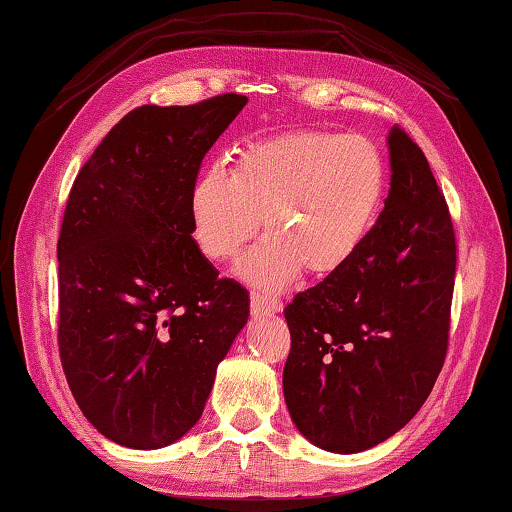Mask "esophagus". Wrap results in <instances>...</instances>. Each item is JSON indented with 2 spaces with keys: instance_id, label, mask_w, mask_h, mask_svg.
<instances>
[{
  "instance_id": "34e87169",
  "label": "esophagus",
  "mask_w": 512,
  "mask_h": 512,
  "mask_svg": "<svg viewBox=\"0 0 512 512\" xmlns=\"http://www.w3.org/2000/svg\"><path fill=\"white\" fill-rule=\"evenodd\" d=\"M250 309H253L255 316H266V314H275V311H280L282 302L275 296H271V293L253 291L250 293Z\"/></svg>"
}]
</instances>
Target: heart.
I'll list each match as a JSON object with an SVG mask.
<instances>
[{
	"label": "heart",
	"instance_id": "1",
	"mask_svg": "<svg viewBox=\"0 0 512 512\" xmlns=\"http://www.w3.org/2000/svg\"><path fill=\"white\" fill-rule=\"evenodd\" d=\"M386 192V162L366 135L300 128L241 146L225 171L196 178L192 235L216 264L232 262L257 235L266 239L237 273L259 289H280L300 273L339 271L366 241Z\"/></svg>",
	"mask_w": 512,
	"mask_h": 512
}]
</instances>
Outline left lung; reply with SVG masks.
Listing matches in <instances>:
<instances>
[{
	"label": "left lung",
	"instance_id": "obj_1",
	"mask_svg": "<svg viewBox=\"0 0 512 512\" xmlns=\"http://www.w3.org/2000/svg\"><path fill=\"white\" fill-rule=\"evenodd\" d=\"M391 192L348 264L284 307L291 350L284 400L320 449L354 454L409 422L443 370L456 235L418 144L388 135Z\"/></svg>",
	"mask_w": 512,
	"mask_h": 512
}]
</instances>
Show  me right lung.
Masks as SVG:
<instances>
[{"instance_id":"right-lung-1","label":"right lung","mask_w":512,"mask_h":512,"mask_svg":"<svg viewBox=\"0 0 512 512\" xmlns=\"http://www.w3.org/2000/svg\"><path fill=\"white\" fill-rule=\"evenodd\" d=\"M248 103L140 106L76 176L58 237V352L85 418L112 443L158 449L194 427L248 291L192 237L205 153Z\"/></svg>"}]
</instances>
